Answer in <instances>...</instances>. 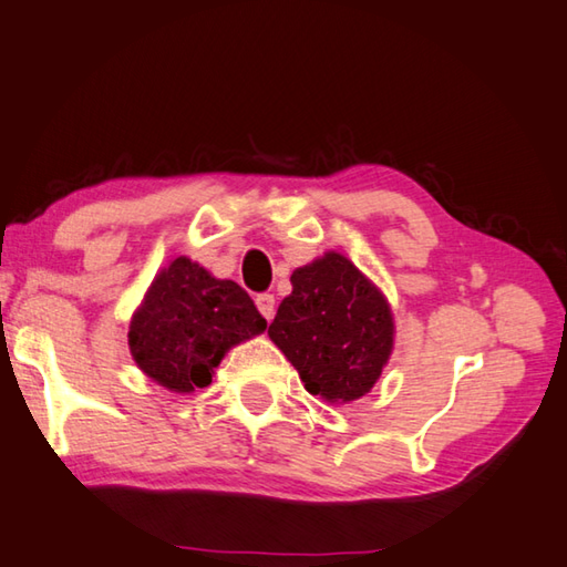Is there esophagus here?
<instances>
[{
    "label": "esophagus",
    "instance_id": "1",
    "mask_svg": "<svg viewBox=\"0 0 567 567\" xmlns=\"http://www.w3.org/2000/svg\"><path fill=\"white\" fill-rule=\"evenodd\" d=\"M255 305L257 310H260V315L270 322V319L275 317V297L270 292H260L255 297Z\"/></svg>",
    "mask_w": 567,
    "mask_h": 567
}]
</instances>
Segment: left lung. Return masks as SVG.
Segmentation results:
<instances>
[{
    "label": "left lung",
    "mask_w": 567,
    "mask_h": 567,
    "mask_svg": "<svg viewBox=\"0 0 567 567\" xmlns=\"http://www.w3.org/2000/svg\"><path fill=\"white\" fill-rule=\"evenodd\" d=\"M292 295L277 307L270 334L305 389L327 401L364 396L394 344V322L382 292L337 252L295 270Z\"/></svg>",
    "instance_id": "obj_1"
}]
</instances>
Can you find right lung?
<instances>
[{
	"label": "right lung",
	"mask_w": 567,
	"mask_h": 567,
	"mask_svg": "<svg viewBox=\"0 0 567 567\" xmlns=\"http://www.w3.org/2000/svg\"><path fill=\"white\" fill-rule=\"evenodd\" d=\"M265 327L238 282L215 280L198 262L176 257L133 315L128 344L136 364L161 386L195 391L213 382V369L233 344Z\"/></svg>",
	"instance_id": "right-lung-1"
}]
</instances>
